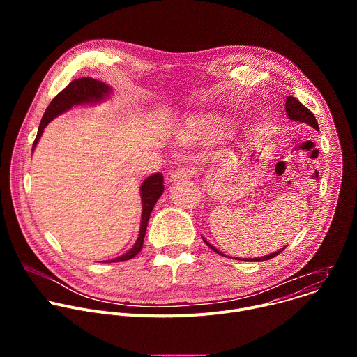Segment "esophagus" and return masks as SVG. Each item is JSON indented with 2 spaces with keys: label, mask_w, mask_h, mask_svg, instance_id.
<instances>
[{
  "label": "esophagus",
  "mask_w": 357,
  "mask_h": 357,
  "mask_svg": "<svg viewBox=\"0 0 357 357\" xmlns=\"http://www.w3.org/2000/svg\"><path fill=\"white\" fill-rule=\"evenodd\" d=\"M196 174H197V171H196V168H195L193 165L181 167V168H178V169L174 172L172 179H174V181H186V179L193 178Z\"/></svg>",
  "instance_id": "esophagus-1"
}]
</instances>
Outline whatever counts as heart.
I'll return each instance as SVG.
<instances>
[{
	"instance_id": "b5f03b06",
	"label": "heart",
	"mask_w": 357,
	"mask_h": 357,
	"mask_svg": "<svg viewBox=\"0 0 357 357\" xmlns=\"http://www.w3.org/2000/svg\"><path fill=\"white\" fill-rule=\"evenodd\" d=\"M223 128V124L216 117H200L188 128V132L190 135H199V137H209L218 134Z\"/></svg>"
}]
</instances>
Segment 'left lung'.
Masks as SVG:
<instances>
[{"mask_svg": "<svg viewBox=\"0 0 357 357\" xmlns=\"http://www.w3.org/2000/svg\"><path fill=\"white\" fill-rule=\"evenodd\" d=\"M285 112H287V116L294 120V121H301V123H307L310 124L311 127H314L317 131H319V126H318V121L315 119V116L311 113L310 109L305 107L299 100H296L295 97L292 96H288L287 97V101H285ZM203 241H205L213 251H216L218 254H223L222 251H219L215 245H212L211 243H208L205 238H203ZM285 248V247H284ZM284 248H281L280 251H274L271 254H268V256H264V257H260V259H244L245 261H266V260H270V259H274L277 254H280ZM240 260V259H237Z\"/></svg>", "mask_w": 357, "mask_h": 357, "instance_id": "8db88e82", "label": "left lung"}]
</instances>
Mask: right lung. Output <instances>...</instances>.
<instances>
[{
	"mask_svg": "<svg viewBox=\"0 0 357 357\" xmlns=\"http://www.w3.org/2000/svg\"><path fill=\"white\" fill-rule=\"evenodd\" d=\"M110 91H112V89L107 84H105L103 82H98L96 79H91V77H82V79H76L72 83H69V86H66L52 101H50V105L47 106L45 114L40 120L32 149L36 146V144L43 132V128L55 117H58L59 114L72 109L73 106L84 105V103H97V101H101L106 96H109ZM162 192H164V176L161 172L151 175L149 178H146L142 182V185H141L142 215H141V227H139L138 238L131 250H128L126 254H123V256L110 260L109 263L131 260L141 251L151 212H152V209H154L155 203L160 199V196L162 195Z\"/></svg>",
	"mask_w": 357,
	"mask_h": 357,
	"instance_id": "right-lung-1",
	"label": "right lung"
}]
</instances>
